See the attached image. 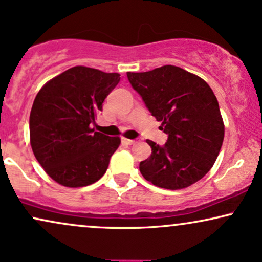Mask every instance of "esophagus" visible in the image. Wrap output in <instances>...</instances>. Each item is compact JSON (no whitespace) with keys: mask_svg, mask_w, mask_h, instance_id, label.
<instances>
[{"mask_svg":"<svg viewBox=\"0 0 262 262\" xmlns=\"http://www.w3.org/2000/svg\"><path fill=\"white\" fill-rule=\"evenodd\" d=\"M122 142H124L125 144H127V146H132V144L136 143V141H135V140H128V138H122Z\"/></svg>","mask_w":262,"mask_h":262,"instance_id":"34e87169","label":"esophagus"}]
</instances>
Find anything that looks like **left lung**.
Listing matches in <instances>:
<instances>
[{
	"label": "left lung",
	"mask_w": 262,
	"mask_h": 262,
	"mask_svg": "<svg viewBox=\"0 0 262 262\" xmlns=\"http://www.w3.org/2000/svg\"><path fill=\"white\" fill-rule=\"evenodd\" d=\"M127 79L167 135L161 147L147 140L151 154L140 163L142 176L166 189L198 182L215 164L225 136L212 90L202 77L175 66L128 72Z\"/></svg>",
	"instance_id": "obj_1"
}]
</instances>
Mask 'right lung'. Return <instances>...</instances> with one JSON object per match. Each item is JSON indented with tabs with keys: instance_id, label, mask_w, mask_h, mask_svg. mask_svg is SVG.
<instances>
[{
	"instance_id": "obj_1",
	"label": "right lung",
	"mask_w": 262,
	"mask_h": 262,
	"mask_svg": "<svg viewBox=\"0 0 262 262\" xmlns=\"http://www.w3.org/2000/svg\"><path fill=\"white\" fill-rule=\"evenodd\" d=\"M120 81L118 73L74 67L46 82L30 113V144L40 165L64 187L92 185L104 175L120 138L90 127Z\"/></svg>"
}]
</instances>
